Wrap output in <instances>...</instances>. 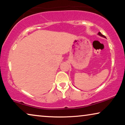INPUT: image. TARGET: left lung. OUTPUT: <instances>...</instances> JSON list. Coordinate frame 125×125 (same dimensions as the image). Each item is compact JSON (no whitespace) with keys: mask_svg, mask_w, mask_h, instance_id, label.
Returning a JSON list of instances; mask_svg holds the SVG:
<instances>
[{"mask_svg":"<svg viewBox=\"0 0 125 125\" xmlns=\"http://www.w3.org/2000/svg\"><path fill=\"white\" fill-rule=\"evenodd\" d=\"M98 35H99V36H101V37H104V38H106V37L104 35H102V34L100 32H99L98 33Z\"/></svg>","mask_w":125,"mask_h":125,"instance_id":"8db88e82","label":"left lung"}]
</instances>
